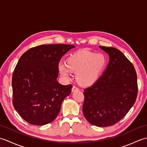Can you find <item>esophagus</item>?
I'll return each mask as SVG.
<instances>
[{"label": "esophagus", "instance_id": "esophagus-1", "mask_svg": "<svg viewBox=\"0 0 147 147\" xmlns=\"http://www.w3.org/2000/svg\"><path fill=\"white\" fill-rule=\"evenodd\" d=\"M78 90H79V88L75 86H73V88H72V92H76V91H78Z\"/></svg>", "mask_w": 147, "mask_h": 147}]
</instances>
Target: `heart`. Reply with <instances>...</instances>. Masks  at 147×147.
<instances>
[{
	"label": "heart",
	"mask_w": 147,
	"mask_h": 147,
	"mask_svg": "<svg viewBox=\"0 0 147 147\" xmlns=\"http://www.w3.org/2000/svg\"><path fill=\"white\" fill-rule=\"evenodd\" d=\"M104 55L90 51H79L69 56L66 64L59 62L58 69L65 80L71 78L70 71L76 73V80L80 85L90 86L95 83L106 65Z\"/></svg>",
	"instance_id": "heart-1"
}]
</instances>
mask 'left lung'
<instances>
[{"instance_id": "left-lung-1", "label": "left lung", "mask_w": 147, "mask_h": 147, "mask_svg": "<svg viewBox=\"0 0 147 147\" xmlns=\"http://www.w3.org/2000/svg\"><path fill=\"white\" fill-rule=\"evenodd\" d=\"M109 55L104 73L84 90L83 112L90 124L98 127L118 123L135 103L137 75L133 64L119 50L100 46Z\"/></svg>"}]
</instances>
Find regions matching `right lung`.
<instances>
[{"label":"right lung","mask_w":147,"mask_h":147,"mask_svg":"<svg viewBox=\"0 0 147 147\" xmlns=\"http://www.w3.org/2000/svg\"><path fill=\"white\" fill-rule=\"evenodd\" d=\"M73 45H42L31 48L19 59L12 74V104L28 123L41 126L57 117L71 85L57 81L58 64Z\"/></svg>","instance_id":"right-lung-1"}]
</instances>
